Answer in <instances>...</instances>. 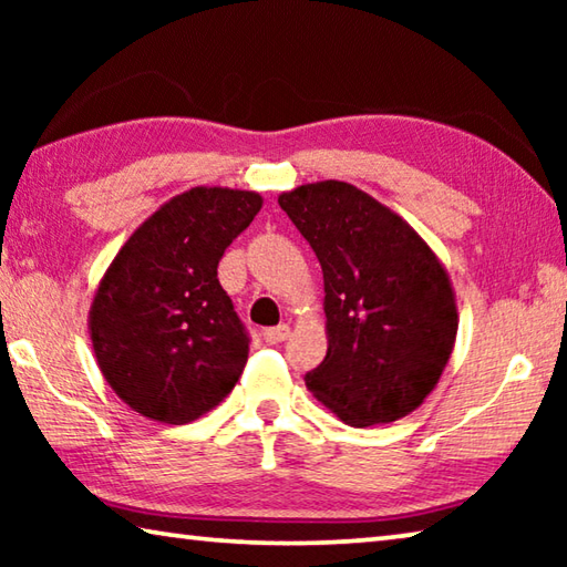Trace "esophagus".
<instances>
[{
	"label": "esophagus",
	"mask_w": 567,
	"mask_h": 567,
	"mask_svg": "<svg viewBox=\"0 0 567 567\" xmlns=\"http://www.w3.org/2000/svg\"><path fill=\"white\" fill-rule=\"evenodd\" d=\"M265 342L270 344H277V342H285L287 338H290V324H277V328H267L265 332Z\"/></svg>",
	"instance_id": "esophagus-1"
}]
</instances>
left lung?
<instances>
[{"label": "left lung", "instance_id": "8db88e82", "mask_svg": "<svg viewBox=\"0 0 567 567\" xmlns=\"http://www.w3.org/2000/svg\"><path fill=\"white\" fill-rule=\"evenodd\" d=\"M277 203L324 277L328 354L305 375L307 390L352 427L410 415L455 348L445 265L398 213L348 182L300 185Z\"/></svg>", "mask_w": 567, "mask_h": 567}]
</instances>
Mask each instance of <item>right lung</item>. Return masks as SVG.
Wrapping results in <instances>:
<instances>
[{"mask_svg":"<svg viewBox=\"0 0 567 567\" xmlns=\"http://www.w3.org/2000/svg\"><path fill=\"white\" fill-rule=\"evenodd\" d=\"M260 207L252 189L192 187L114 255L87 328L104 380L140 415L185 425L217 408L243 375L249 340L217 265Z\"/></svg>","mask_w":567,"mask_h":567,"instance_id":"right-lung-1","label":"right lung"}]
</instances>
